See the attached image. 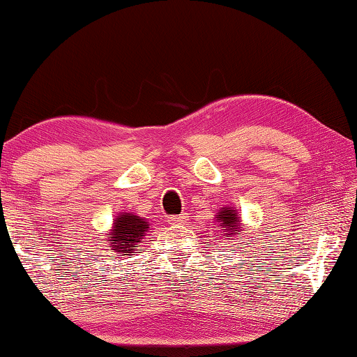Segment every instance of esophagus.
Segmentation results:
<instances>
[{
	"instance_id": "obj_1",
	"label": "esophagus",
	"mask_w": 357,
	"mask_h": 357,
	"mask_svg": "<svg viewBox=\"0 0 357 357\" xmlns=\"http://www.w3.org/2000/svg\"><path fill=\"white\" fill-rule=\"evenodd\" d=\"M187 214H178V216H170L169 218V222L170 224H182V222H185L187 221Z\"/></svg>"
}]
</instances>
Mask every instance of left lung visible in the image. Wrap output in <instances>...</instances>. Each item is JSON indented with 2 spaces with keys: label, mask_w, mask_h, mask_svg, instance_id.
Listing matches in <instances>:
<instances>
[{
  "label": "left lung",
  "mask_w": 357,
  "mask_h": 357,
  "mask_svg": "<svg viewBox=\"0 0 357 357\" xmlns=\"http://www.w3.org/2000/svg\"><path fill=\"white\" fill-rule=\"evenodd\" d=\"M216 221L222 226V236L227 241H236L241 234V222H238V214L234 208L224 206L216 213Z\"/></svg>",
  "instance_id": "obj_1"
}]
</instances>
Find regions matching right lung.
I'll return each mask as SVG.
<instances>
[{
    "label": "right lung",
    "instance_id": "add662e5",
    "mask_svg": "<svg viewBox=\"0 0 357 357\" xmlns=\"http://www.w3.org/2000/svg\"><path fill=\"white\" fill-rule=\"evenodd\" d=\"M146 232H149V222L146 219L131 213H121L115 218L112 226L109 245L116 253L131 255L136 253L135 247L143 241Z\"/></svg>",
    "mask_w": 357,
    "mask_h": 357
}]
</instances>
